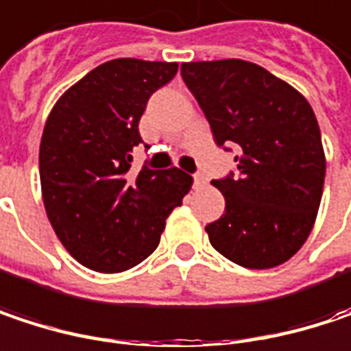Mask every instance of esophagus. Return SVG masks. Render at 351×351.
<instances>
[{
	"instance_id": "1",
	"label": "esophagus",
	"mask_w": 351,
	"mask_h": 351,
	"mask_svg": "<svg viewBox=\"0 0 351 351\" xmlns=\"http://www.w3.org/2000/svg\"><path fill=\"white\" fill-rule=\"evenodd\" d=\"M195 186H199V189H203V186H207V176L205 175H195Z\"/></svg>"
}]
</instances>
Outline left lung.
I'll return each mask as SVG.
<instances>
[{
    "mask_svg": "<svg viewBox=\"0 0 351 351\" xmlns=\"http://www.w3.org/2000/svg\"><path fill=\"white\" fill-rule=\"evenodd\" d=\"M182 80L219 146H237V173L213 184L225 213L205 227L210 245L247 269L291 259L309 237L324 193L326 154L309 102L245 60L189 62Z\"/></svg>",
    "mask_w": 351,
    "mask_h": 351,
    "instance_id": "1",
    "label": "left lung"
}]
</instances>
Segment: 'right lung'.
I'll return each instance as SVG.
<instances>
[{
  "label": "right lung",
  "instance_id": "right-lung-1",
  "mask_svg": "<svg viewBox=\"0 0 351 351\" xmlns=\"http://www.w3.org/2000/svg\"><path fill=\"white\" fill-rule=\"evenodd\" d=\"M176 70V62L110 60L49 112L40 144L42 199L58 239L88 269L120 273L144 261L193 186L180 169L130 173L146 102Z\"/></svg>",
  "mask_w": 351,
  "mask_h": 351
}]
</instances>
